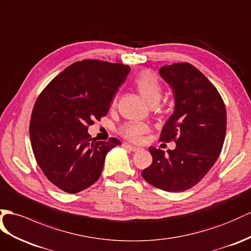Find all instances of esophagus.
I'll return each mask as SVG.
<instances>
[{
	"instance_id": "34e87169",
	"label": "esophagus",
	"mask_w": 251,
	"mask_h": 251,
	"mask_svg": "<svg viewBox=\"0 0 251 251\" xmlns=\"http://www.w3.org/2000/svg\"><path fill=\"white\" fill-rule=\"evenodd\" d=\"M123 146L125 147V149L129 150V151H137L141 150V147L136 146V145H132V144H130V143H127V142L123 143Z\"/></svg>"
}]
</instances>
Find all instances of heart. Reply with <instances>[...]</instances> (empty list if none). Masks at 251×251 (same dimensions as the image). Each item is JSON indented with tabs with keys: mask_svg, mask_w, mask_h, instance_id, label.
<instances>
[{
	"mask_svg": "<svg viewBox=\"0 0 251 251\" xmlns=\"http://www.w3.org/2000/svg\"><path fill=\"white\" fill-rule=\"evenodd\" d=\"M134 85H136L138 91L147 102H158L162 94V86L160 82L158 76L151 72V71L145 70L143 72L137 75L134 78ZM115 104V100H113V105ZM150 130V127L145 123L140 122H129L126 123L121 128V133L127 139L132 141H139L144 133Z\"/></svg>",
	"mask_w": 251,
	"mask_h": 251,
	"instance_id": "1",
	"label": "heart"
}]
</instances>
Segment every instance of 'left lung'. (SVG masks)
Segmentation results:
<instances>
[{"label":"left lung","instance_id":"8db88e82","mask_svg":"<svg viewBox=\"0 0 251 251\" xmlns=\"http://www.w3.org/2000/svg\"><path fill=\"white\" fill-rule=\"evenodd\" d=\"M159 73L175 101L160 140L175 141L176 149L165 153L150 147L152 163L142 176L158 189L183 192L201 181L220 156L226 136V108L216 88L192 64H166Z\"/></svg>","mask_w":251,"mask_h":251}]
</instances>
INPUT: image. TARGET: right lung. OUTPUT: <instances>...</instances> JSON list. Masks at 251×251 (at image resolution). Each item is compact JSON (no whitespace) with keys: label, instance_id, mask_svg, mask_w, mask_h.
I'll use <instances>...</instances> for the list:
<instances>
[{"label":"right lung","instance_id":"1","mask_svg":"<svg viewBox=\"0 0 251 251\" xmlns=\"http://www.w3.org/2000/svg\"><path fill=\"white\" fill-rule=\"evenodd\" d=\"M130 68L122 63L82 60L57 75L36 100L29 138L38 165L49 180L74 194L100 178L106 155L121 145L115 138L95 141L88 133L105 117Z\"/></svg>","mask_w":251,"mask_h":251}]
</instances>
